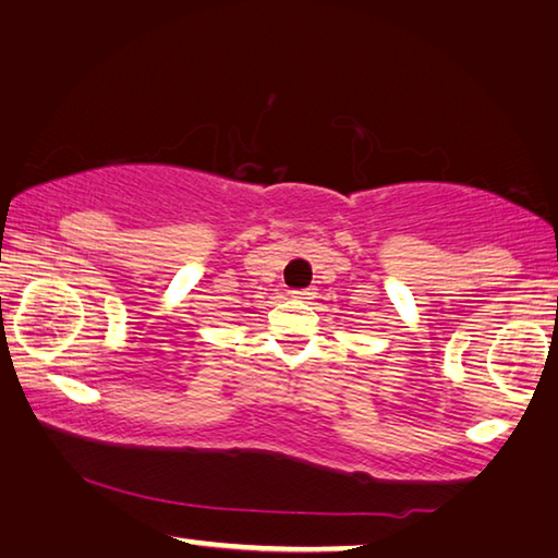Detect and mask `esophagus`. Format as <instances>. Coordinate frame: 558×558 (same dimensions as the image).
Masks as SVG:
<instances>
[{"label": "esophagus", "instance_id": "34e87169", "mask_svg": "<svg viewBox=\"0 0 558 558\" xmlns=\"http://www.w3.org/2000/svg\"><path fill=\"white\" fill-rule=\"evenodd\" d=\"M291 296L296 301H311L316 299V289H299V291H291Z\"/></svg>", "mask_w": 558, "mask_h": 558}]
</instances>
